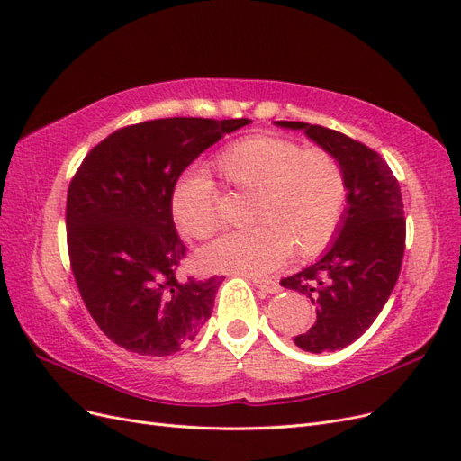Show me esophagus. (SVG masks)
<instances>
[{
	"mask_svg": "<svg viewBox=\"0 0 461 461\" xmlns=\"http://www.w3.org/2000/svg\"><path fill=\"white\" fill-rule=\"evenodd\" d=\"M252 283L261 288L263 292H267V294H276V292H281V285L275 283V281H269V278H258L254 276Z\"/></svg>",
	"mask_w": 461,
	"mask_h": 461,
	"instance_id": "1",
	"label": "esophagus"
}]
</instances>
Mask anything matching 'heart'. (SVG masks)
Segmentation results:
<instances>
[{"instance_id": "heart-1", "label": "heart", "mask_w": 461, "mask_h": 461, "mask_svg": "<svg viewBox=\"0 0 461 461\" xmlns=\"http://www.w3.org/2000/svg\"><path fill=\"white\" fill-rule=\"evenodd\" d=\"M215 169L239 192H252V229L222 236L200 249L207 271L267 275L288 252L312 258L337 234L348 185L340 161L323 148H302L278 134H248L222 148ZM171 213L188 239L205 240L222 227L219 194L205 171L180 175L171 192Z\"/></svg>"}]
</instances>
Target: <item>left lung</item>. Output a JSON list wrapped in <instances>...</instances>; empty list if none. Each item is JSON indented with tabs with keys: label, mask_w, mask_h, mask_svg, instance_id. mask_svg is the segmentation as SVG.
Here are the masks:
<instances>
[{
	"label": "left lung",
	"mask_w": 461,
	"mask_h": 461,
	"mask_svg": "<svg viewBox=\"0 0 461 461\" xmlns=\"http://www.w3.org/2000/svg\"><path fill=\"white\" fill-rule=\"evenodd\" d=\"M276 124L303 131L346 175L348 207L339 236L317 263L281 281L317 308L315 323L294 344L312 354L342 350L373 325L398 281L406 249L402 192L388 163L366 144L321 124Z\"/></svg>",
	"instance_id": "1"
}]
</instances>
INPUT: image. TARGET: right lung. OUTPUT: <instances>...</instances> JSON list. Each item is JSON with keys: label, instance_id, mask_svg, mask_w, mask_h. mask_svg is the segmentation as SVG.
Here are the masks:
<instances>
[{"label": "right lung", "instance_id": "1", "mask_svg": "<svg viewBox=\"0 0 461 461\" xmlns=\"http://www.w3.org/2000/svg\"><path fill=\"white\" fill-rule=\"evenodd\" d=\"M249 119L129 124L90 149L67 192V248L78 292L109 340L171 356L196 339L225 276L178 281L186 246L171 192L186 167Z\"/></svg>", "mask_w": 461, "mask_h": 461}]
</instances>
